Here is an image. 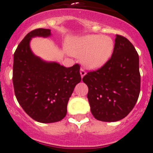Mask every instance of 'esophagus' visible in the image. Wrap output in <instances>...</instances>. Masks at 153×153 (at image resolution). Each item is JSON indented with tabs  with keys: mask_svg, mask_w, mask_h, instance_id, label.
I'll return each mask as SVG.
<instances>
[{
	"mask_svg": "<svg viewBox=\"0 0 153 153\" xmlns=\"http://www.w3.org/2000/svg\"><path fill=\"white\" fill-rule=\"evenodd\" d=\"M86 71H84V69L82 68H80V75H81V77H83L84 76L86 75Z\"/></svg>",
	"mask_w": 153,
	"mask_h": 153,
	"instance_id": "34e87169",
	"label": "esophagus"
}]
</instances>
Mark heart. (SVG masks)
<instances>
[{
	"label": "heart",
	"mask_w": 153,
	"mask_h": 153,
	"mask_svg": "<svg viewBox=\"0 0 153 153\" xmlns=\"http://www.w3.org/2000/svg\"><path fill=\"white\" fill-rule=\"evenodd\" d=\"M68 51L75 56H82L84 65L89 69H99L111 57L114 42L111 38L102 35H87L71 40Z\"/></svg>",
	"instance_id": "obj_1"
}]
</instances>
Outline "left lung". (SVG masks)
Wrapping results in <instances>:
<instances>
[{
    "mask_svg": "<svg viewBox=\"0 0 153 153\" xmlns=\"http://www.w3.org/2000/svg\"><path fill=\"white\" fill-rule=\"evenodd\" d=\"M94 117L105 122L124 118L134 108L140 92L139 55L132 43L117 35L109 61L82 78Z\"/></svg>",
    "mask_w": 153,
    "mask_h": 153,
    "instance_id": "8db88e82",
    "label": "left lung"
}]
</instances>
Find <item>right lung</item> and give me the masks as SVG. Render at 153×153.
<instances>
[{"label":"right lung","mask_w":153,"mask_h":153,"mask_svg":"<svg viewBox=\"0 0 153 153\" xmlns=\"http://www.w3.org/2000/svg\"><path fill=\"white\" fill-rule=\"evenodd\" d=\"M50 36L51 29L31 31L13 54L15 96L26 114L40 123L57 122L65 117L70 97L81 81L78 64L65 67L58 63L46 62L31 51L32 38Z\"/></svg>","instance_id":"obj_1"}]
</instances>
